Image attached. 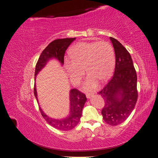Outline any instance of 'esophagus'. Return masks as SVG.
Here are the masks:
<instances>
[{
	"mask_svg": "<svg viewBox=\"0 0 158 158\" xmlns=\"http://www.w3.org/2000/svg\"><path fill=\"white\" fill-rule=\"evenodd\" d=\"M92 94H86V98L88 99H89V98H91V97H92Z\"/></svg>",
	"mask_w": 158,
	"mask_h": 158,
	"instance_id": "34e87169",
	"label": "esophagus"
}]
</instances>
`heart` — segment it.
Returning a JSON list of instances; mask_svg holds the SVG:
<instances>
[{"label":"heart","instance_id":"heart-1","mask_svg":"<svg viewBox=\"0 0 158 158\" xmlns=\"http://www.w3.org/2000/svg\"><path fill=\"white\" fill-rule=\"evenodd\" d=\"M71 59H66L64 64L70 78L78 81L84 73L88 75L84 88L91 91L96 88L99 80H107L113 73L115 56L113 47L108 42H80L70 49Z\"/></svg>","mask_w":158,"mask_h":158}]
</instances>
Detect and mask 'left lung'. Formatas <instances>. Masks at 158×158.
I'll return each instance as SVG.
<instances>
[{
    "mask_svg": "<svg viewBox=\"0 0 158 158\" xmlns=\"http://www.w3.org/2000/svg\"><path fill=\"white\" fill-rule=\"evenodd\" d=\"M115 53V68L111 80L98 93L103 98L102 111L108 125L117 126L132 112L138 99L137 76L130 53L120 42L109 37Z\"/></svg>",
    "mask_w": 158,
    "mask_h": 158,
    "instance_id": "obj_1",
    "label": "left lung"
}]
</instances>
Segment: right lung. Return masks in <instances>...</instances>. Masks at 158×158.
I'll return each instance as SVG.
<instances>
[{
    "label": "right lung",
    "mask_w": 158,
    "mask_h": 158,
    "mask_svg": "<svg viewBox=\"0 0 158 158\" xmlns=\"http://www.w3.org/2000/svg\"><path fill=\"white\" fill-rule=\"evenodd\" d=\"M76 38H64V39H58L52 41L47 46L46 48L42 51L41 54L38 59L35 66V80L36 76L38 73L44 69L47 63L51 59H56L60 64L63 66L64 64V56L66 50L68 47ZM70 99V111L69 115L65 118L56 119L51 118L43 111L42 109L40 106V111L43 117L48 123L51 126L60 131H69L74 128L79 123L80 118L82 117V109L84 106L87 98L85 95L80 92L76 89H72L69 92ZM34 95L39 103V100L37 98V94L36 90V85H34Z\"/></svg>",
    "instance_id": "1"
}]
</instances>
